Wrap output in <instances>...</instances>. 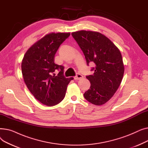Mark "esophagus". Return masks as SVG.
<instances>
[{"instance_id":"34e87169","label":"esophagus","mask_w":148,"mask_h":148,"mask_svg":"<svg viewBox=\"0 0 148 148\" xmlns=\"http://www.w3.org/2000/svg\"><path fill=\"white\" fill-rule=\"evenodd\" d=\"M82 78H83V75L82 74H79V73L77 74L74 77V79L75 80H79V79H80Z\"/></svg>"}]
</instances>
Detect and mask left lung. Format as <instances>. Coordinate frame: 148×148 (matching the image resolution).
I'll return each mask as SVG.
<instances>
[{
	"instance_id": "1",
	"label": "left lung",
	"mask_w": 148,
	"mask_h": 148,
	"mask_svg": "<svg viewBox=\"0 0 148 148\" xmlns=\"http://www.w3.org/2000/svg\"><path fill=\"white\" fill-rule=\"evenodd\" d=\"M84 53L87 65L94 62L92 75L86 76L90 87L83 94L89 102L100 106L107 102L120 86L124 66L119 50L104 35L80 30L71 34Z\"/></svg>"
}]
</instances>
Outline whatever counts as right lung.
<instances>
[{"mask_svg":"<svg viewBox=\"0 0 148 148\" xmlns=\"http://www.w3.org/2000/svg\"><path fill=\"white\" fill-rule=\"evenodd\" d=\"M69 33H51L34 44L26 51L21 71L26 86L42 104L53 106L61 102L67 85L73 77L64 76V66L54 63V56ZM58 71L56 75L55 72Z\"/></svg>","mask_w":148,"mask_h":148,"instance_id":"right-lung-1","label":"right lung"}]
</instances>
